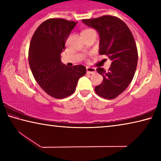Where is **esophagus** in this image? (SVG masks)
I'll list each match as a JSON object with an SVG mask.
<instances>
[{
  "label": "esophagus",
  "instance_id": "obj_1",
  "mask_svg": "<svg viewBox=\"0 0 161 161\" xmlns=\"http://www.w3.org/2000/svg\"><path fill=\"white\" fill-rule=\"evenodd\" d=\"M95 72H96V69L95 68L89 67H86V73H88V74H94Z\"/></svg>",
  "mask_w": 161,
  "mask_h": 161
}]
</instances>
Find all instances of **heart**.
<instances>
[{"label":"heart","mask_w":161,"mask_h":161,"mask_svg":"<svg viewBox=\"0 0 161 161\" xmlns=\"http://www.w3.org/2000/svg\"><path fill=\"white\" fill-rule=\"evenodd\" d=\"M91 31V29H87V30H85V31Z\"/></svg>","instance_id":"heart-1"}]
</instances>
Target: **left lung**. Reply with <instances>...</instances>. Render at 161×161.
<instances>
[{
  "label": "left lung",
  "mask_w": 161,
  "mask_h": 161,
  "mask_svg": "<svg viewBox=\"0 0 161 161\" xmlns=\"http://www.w3.org/2000/svg\"><path fill=\"white\" fill-rule=\"evenodd\" d=\"M82 22L98 31L99 54L112 61L107 72L102 67L97 69L103 81L95 86V92L104 99H115L127 88L135 75L138 50L134 37L126 24L116 16L103 15Z\"/></svg>",
  "instance_id": "obj_1"
}]
</instances>
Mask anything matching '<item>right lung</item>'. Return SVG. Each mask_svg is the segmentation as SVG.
<instances>
[{"instance_id":"1","label":"right lung","mask_w":161,"mask_h":161,"mask_svg":"<svg viewBox=\"0 0 161 161\" xmlns=\"http://www.w3.org/2000/svg\"><path fill=\"white\" fill-rule=\"evenodd\" d=\"M77 22L50 18L32 35L28 61L35 80L50 97L63 99L74 93L79 79L86 74L84 65L67 67L61 62L68 36Z\"/></svg>"}]
</instances>
